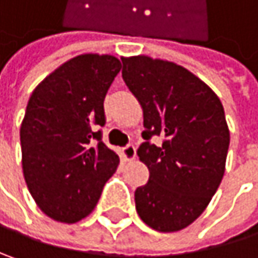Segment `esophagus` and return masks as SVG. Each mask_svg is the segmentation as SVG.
Instances as JSON below:
<instances>
[{
    "mask_svg": "<svg viewBox=\"0 0 258 258\" xmlns=\"http://www.w3.org/2000/svg\"><path fill=\"white\" fill-rule=\"evenodd\" d=\"M121 158L127 162V161H133L136 159V148L133 145H128L127 148H124L121 151Z\"/></svg>",
    "mask_w": 258,
    "mask_h": 258,
    "instance_id": "esophagus-1",
    "label": "esophagus"
}]
</instances>
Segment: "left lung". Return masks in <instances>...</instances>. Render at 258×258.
Here are the masks:
<instances>
[{
    "mask_svg": "<svg viewBox=\"0 0 258 258\" xmlns=\"http://www.w3.org/2000/svg\"><path fill=\"white\" fill-rule=\"evenodd\" d=\"M122 78L143 109L139 159L149 181L136 189L140 219L177 232L205 211L222 183L230 133L219 96L186 68L149 56L122 57ZM152 135L163 145H151Z\"/></svg>",
    "mask_w": 258,
    "mask_h": 258,
    "instance_id": "obj_1",
    "label": "left lung"
}]
</instances>
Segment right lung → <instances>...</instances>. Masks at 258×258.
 Instances as JSON below:
<instances>
[{
  "mask_svg": "<svg viewBox=\"0 0 258 258\" xmlns=\"http://www.w3.org/2000/svg\"><path fill=\"white\" fill-rule=\"evenodd\" d=\"M121 71L110 54L64 61L32 91L20 125L22 170L39 210L60 223L85 219L116 171L119 156L102 142L105 96Z\"/></svg>",
  "mask_w": 258,
  "mask_h": 258,
  "instance_id": "right-lung-1",
  "label": "right lung"
}]
</instances>
